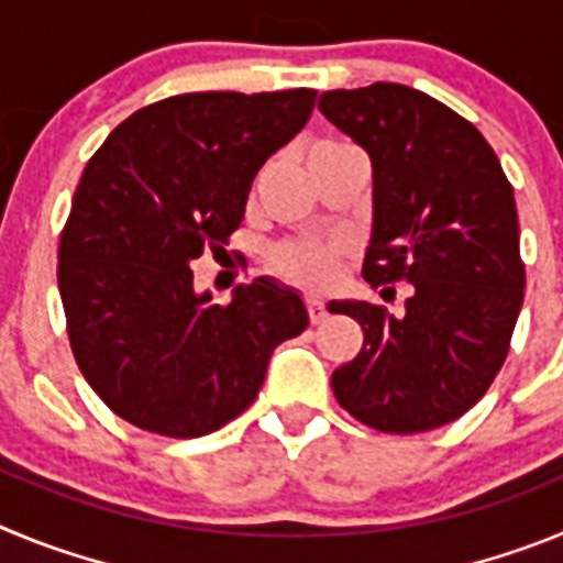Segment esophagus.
I'll use <instances>...</instances> for the list:
<instances>
[{
  "mask_svg": "<svg viewBox=\"0 0 563 563\" xmlns=\"http://www.w3.org/2000/svg\"><path fill=\"white\" fill-rule=\"evenodd\" d=\"M307 316H310V324H321L327 318V307L321 298H307Z\"/></svg>",
  "mask_w": 563,
  "mask_h": 563,
  "instance_id": "1",
  "label": "esophagus"
}]
</instances>
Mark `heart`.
<instances>
[{"mask_svg":"<svg viewBox=\"0 0 563 563\" xmlns=\"http://www.w3.org/2000/svg\"><path fill=\"white\" fill-rule=\"evenodd\" d=\"M343 265V245L335 239H287L267 251V267L282 282L301 290H327Z\"/></svg>","mask_w":563,"mask_h":563,"instance_id":"1","label":"heart"}]
</instances>
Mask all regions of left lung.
I'll return each instance as SVG.
<instances>
[{
  "mask_svg": "<svg viewBox=\"0 0 563 563\" xmlns=\"http://www.w3.org/2000/svg\"><path fill=\"white\" fill-rule=\"evenodd\" d=\"M318 109L375 168L363 278L409 285L400 316L332 305L363 330L355 361L332 372L335 400L383 434L440 429L482 400L510 352L525 301L514 186L479 129L426 92L332 89Z\"/></svg>",
  "mask_w": 563,
  "mask_h": 563,
  "instance_id": "1",
  "label": "left lung"
}]
</instances>
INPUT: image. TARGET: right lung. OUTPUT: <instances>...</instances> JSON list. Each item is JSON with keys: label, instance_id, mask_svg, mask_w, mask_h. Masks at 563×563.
<instances>
[{"label": "right lung", "instance_id": "obj_1", "mask_svg": "<svg viewBox=\"0 0 563 563\" xmlns=\"http://www.w3.org/2000/svg\"><path fill=\"white\" fill-rule=\"evenodd\" d=\"M312 103L305 87L172 96L89 157L58 239V292L78 369L137 429L174 440L222 429L256 400L278 343L307 330L292 290L256 278L211 305L188 262L222 251L256 172Z\"/></svg>", "mask_w": 563, "mask_h": 563}]
</instances>
